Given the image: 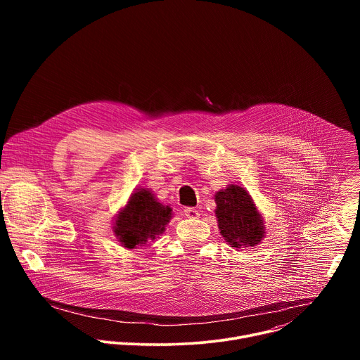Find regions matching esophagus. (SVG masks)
Wrapping results in <instances>:
<instances>
[{
    "mask_svg": "<svg viewBox=\"0 0 360 360\" xmlns=\"http://www.w3.org/2000/svg\"><path fill=\"white\" fill-rule=\"evenodd\" d=\"M184 214H185L186 218H193V219L199 217V211L196 208H192V207H186L184 210Z\"/></svg>",
    "mask_w": 360,
    "mask_h": 360,
    "instance_id": "1",
    "label": "esophagus"
}]
</instances>
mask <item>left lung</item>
Listing matches in <instances>:
<instances>
[{
    "instance_id": "left-lung-1",
    "label": "left lung",
    "mask_w": 360,
    "mask_h": 360,
    "mask_svg": "<svg viewBox=\"0 0 360 360\" xmlns=\"http://www.w3.org/2000/svg\"><path fill=\"white\" fill-rule=\"evenodd\" d=\"M217 217L222 236L233 248L258 245L264 236V224L250 195L231 185L215 196Z\"/></svg>"
}]
</instances>
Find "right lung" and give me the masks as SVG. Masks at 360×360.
Here are the masks:
<instances>
[{
  "mask_svg": "<svg viewBox=\"0 0 360 360\" xmlns=\"http://www.w3.org/2000/svg\"><path fill=\"white\" fill-rule=\"evenodd\" d=\"M171 208L164 207L149 191L141 189L132 193L124 211L120 214L114 233L128 249L148 239H155L171 219Z\"/></svg>",
  "mask_w": 360,
  "mask_h": 360,
  "instance_id": "right-lung-1",
  "label": "right lung"
}]
</instances>
